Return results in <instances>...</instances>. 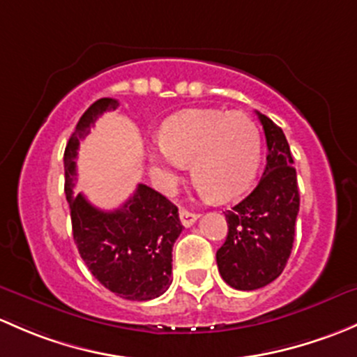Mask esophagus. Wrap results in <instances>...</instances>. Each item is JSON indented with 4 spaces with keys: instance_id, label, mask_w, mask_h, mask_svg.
<instances>
[{
    "instance_id": "1",
    "label": "esophagus",
    "mask_w": 357,
    "mask_h": 357,
    "mask_svg": "<svg viewBox=\"0 0 357 357\" xmlns=\"http://www.w3.org/2000/svg\"><path fill=\"white\" fill-rule=\"evenodd\" d=\"M178 216H180V222H182L183 227H190L197 220L196 213L187 211V209H183V208L178 211Z\"/></svg>"
}]
</instances>
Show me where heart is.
Returning <instances> with one entry per match:
<instances>
[{"instance_id": "obj_1", "label": "heart", "mask_w": 357, "mask_h": 357, "mask_svg": "<svg viewBox=\"0 0 357 357\" xmlns=\"http://www.w3.org/2000/svg\"><path fill=\"white\" fill-rule=\"evenodd\" d=\"M160 142L149 151V165L165 192H172L183 165L192 163V178L204 194L232 201L259 170L261 134L244 113L187 109L163 125Z\"/></svg>"}]
</instances>
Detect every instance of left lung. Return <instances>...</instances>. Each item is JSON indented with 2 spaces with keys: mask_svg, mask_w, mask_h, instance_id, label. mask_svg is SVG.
Returning <instances> with one entry per match:
<instances>
[{
  "mask_svg": "<svg viewBox=\"0 0 357 357\" xmlns=\"http://www.w3.org/2000/svg\"><path fill=\"white\" fill-rule=\"evenodd\" d=\"M258 119L266 137V168L255 190L225 211L229 234L216 251L220 275L237 290L261 289L280 277L299 213L297 175L284 130L261 113Z\"/></svg>",
  "mask_w": 357,
  "mask_h": 357,
  "instance_id": "1",
  "label": "left lung"
}]
</instances>
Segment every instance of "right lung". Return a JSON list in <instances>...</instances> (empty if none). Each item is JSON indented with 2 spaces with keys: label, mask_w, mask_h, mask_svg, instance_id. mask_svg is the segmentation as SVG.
<instances>
[{
  "label": "right lung",
  "mask_w": 357,
  "mask_h": 357,
  "mask_svg": "<svg viewBox=\"0 0 357 357\" xmlns=\"http://www.w3.org/2000/svg\"><path fill=\"white\" fill-rule=\"evenodd\" d=\"M116 108V99L101 98L80 116L65 148V194L73 241L91 273L122 299L149 301L172 284V249L183 229L177 206L144 183L113 211H102L82 194H73L80 141L98 116Z\"/></svg>",
  "instance_id": "add662e5"
}]
</instances>
